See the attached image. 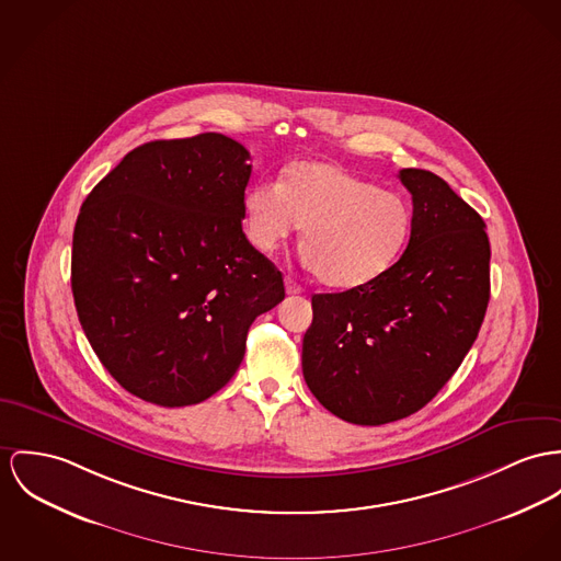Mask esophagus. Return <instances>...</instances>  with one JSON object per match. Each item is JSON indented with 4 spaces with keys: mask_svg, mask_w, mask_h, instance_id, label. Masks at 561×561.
Here are the masks:
<instances>
[{
    "mask_svg": "<svg viewBox=\"0 0 561 561\" xmlns=\"http://www.w3.org/2000/svg\"><path fill=\"white\" fill-rule=\"evenodd\" d=\"M284 282H286V293H288V295H301V284H297L293 277H286Z\"/></svg>",
    "mask_w": 561,
    "mask_h": 561,
    "instance_id": "34e87169",
    "label": "esophagus"
}]
</instances>
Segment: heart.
I'll return each instance as SVG.
<instances>
[{
	"label": "heart",
	"instance_id": "obj_1",
	"mask_svg": "<svg viewBox=\"0 0 561 561\" xmlns=\"http://www.w3.org/2000/svg\"><path fill=\"white\" fill-rule=\"evenodd\" d=\"M410 201L331 162H301L282 181L243 196V228L260 254L275 252L302 226V259L320 282L358 288L403 254L412 234Z\"/></svg>",
	"mask_w": 561,
	"mask_h": 561
}]
</instances>
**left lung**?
<instances>
[{"mask_svg":"<svg viewBox=\"0 0 561 561\" xmlns=\"http://www.w3.org/2000/svg\"><path fill=\"white\" fill-rule=\"evenodd\" d=\"M414 224L405 252L378 279L313 295L302 376L354 425H385L427 405L470 352L489 305L484 221L430 171L403 169Z\"/></svg>","mask_w":561,"mask_h":561,"instance_id":"obj_1","label":"left lung"}]
</instances>
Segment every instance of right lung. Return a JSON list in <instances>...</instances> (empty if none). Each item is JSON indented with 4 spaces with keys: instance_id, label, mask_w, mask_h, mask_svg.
Returning <instances> with one entry per match:
<instances>
[{
    "instance_id": "add662e5",
    "label": "right lung",
    "mask_w": 561,
    "mask_h": 561,
    "mask_svg": "<svg viewBox=\"0 0 561 561\" xmlns=\"http://www.w3.org/2000/svg\"><path fill=\"white\" fill-rule=\"evenodd\" d=\"M250 151L216 131L131 149L85 198L72 295L108 374L142 401L209 399L284 277L243 232Z\"/></svg>"
}]
</instances>
